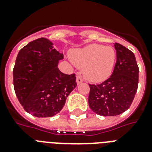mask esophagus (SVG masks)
Returning a JSON list of instances; mask_svg holds the SVG:
<instances>
[{
  "instance_id": "esophagus-1",
  "label": "esophagus",
  "mask_w": 152,
  "mask_h": 152,
  "mask_svg": "<svg viewBox=\"0 0 152 152\" xmlns=\"http://www.w3.org/2000/svg\"><path fill=\"white\" fill-rule=\"evenodd\" d=\"M76 82H77V84H80V83H82L83 82V79L80 77V76H77V79H76Z\"/></svg>"
}]
</instances>
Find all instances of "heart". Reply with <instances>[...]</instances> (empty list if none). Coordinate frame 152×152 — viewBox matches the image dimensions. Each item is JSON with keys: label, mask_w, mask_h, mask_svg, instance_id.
I'll list each match as a JSON object with an SVG mask.
<instances>
[{"label": "heart", "mask_w": 152, "mask_h": 152, "mask_svg": "<svg viewBox=\"0 0 152 152\" xmlns=\"http://www.w3.org/2000/svg\"><path fill=\"white\" fill-rule=\"evenodd\" d=\"M70 59L78 68H83L85 77L92 83H101L114 70L116 52L111 46L91 44L70 52Z\"/></svg>", "instance_id": "heart-1"}]
</instances>
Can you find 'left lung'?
I'll list each match as a JSON object with an SVG mask.
<instances>
[{"label": "left lung", "mask_w": 152, "mask_h": 152, "mask_svg": "<svg viewBox=\"0 0 152 152\" xmlns=\"http://www.w3.org/2000/svg\"><path fill=\"white\" fill-rule=\"evenodd\" d=\"M117 61L110 77L103 83L90 86L88 102L94 112L102 116H115L131 107L139 83V67L134 53L115 43Z\"/></svg>", "instance_id": "1"}]
</instances>
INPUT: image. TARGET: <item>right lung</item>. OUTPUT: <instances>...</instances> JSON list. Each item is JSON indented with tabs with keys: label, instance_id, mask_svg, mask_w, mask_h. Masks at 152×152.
<instances>
[{
	"label": "right lung",
	"instance_id": "add662e5",
	"mask_svg": "<svg viewBox=\"0 0 152 152\" xmlns=\"http://www.w3.org/2000/svg\"><path fill=\"white\" fill-rule=\"evenodd\" d=\"M63 53L42 37L19 51L12 71L16 95L26 111L38 118L52 117L63 108L77 86L75 74L66 75L58 64Z\"/></svg>",
	"mask_w": 152,
	"mask_h": 152
}]
</instances>
